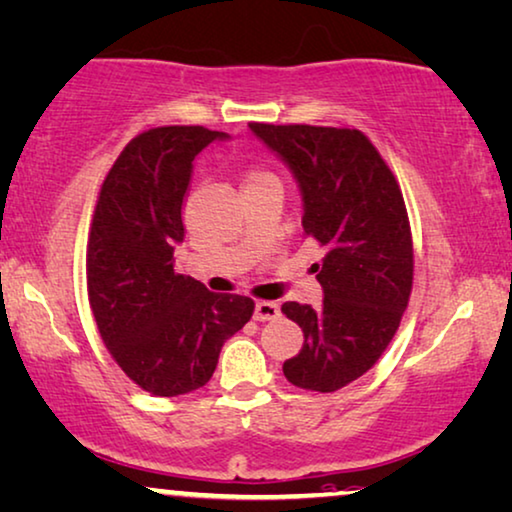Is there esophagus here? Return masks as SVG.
Returning a JSON list of instances; mask_svg holds the SVG:
<instances>
[{"mask_svg": "<svg viewBox=\"0 0 512 512\" xmlns=\"http://www.w3.org/2000/svg\"><path fill=\"white\" fill-rule=\"evenodd\" d=\"M279 316H281L279 304H274V302H256L254 320H258V322H267V320H277Z\"/></svg>", "mask_w": 512, "mask_h": 512, "instance_id": "1", "label": "esophagus"}]
</instances>
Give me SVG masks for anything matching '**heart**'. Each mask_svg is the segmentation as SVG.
<instances>
[{"label":"heart","mask_w":512,"mask_h":512,"mask_svg":"<svg viewBox=\"0 0 512 512\" xmlns=\"http://www.w3.org/2000/svg\"><path fill=\"white\" fill-rule=\"evenodd\" d=\"M267 178H272V176L267 174V171H263V169H249L247 171V185L261 183V180H267Z\"/></svg>","instance_id":"b5f03b06"}]
</instances>
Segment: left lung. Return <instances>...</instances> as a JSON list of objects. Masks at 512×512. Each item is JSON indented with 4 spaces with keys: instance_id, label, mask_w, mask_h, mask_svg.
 I'll return each mask as SVG.
<instances>
[{
    "instance_id": "8db88e82",
    "label": "left lung",
    "mask_w": 512,
    "mask_h": 512,
    "mask_svg": "<svg viewBox=\"0 0 512 512\" xmlns=\"http://www.w3.org/2000/svg\"><path fill=\"white\" fill-rule=\"evenodd\" d=\"M293 169L304 201V238L325 256L313 265L320 309L283 302L304 332L283 375L306 391L332 393L371 371L407 309L414 279L412 229L400 185L364 132L325 125L249 123Z\"/></svg>"
}]
</instances>
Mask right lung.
I'll use <instances>...</instances> for the list:
<instances>
[{
	"mask_svg": "<svg viewBox=\"0 0 512 512\" xmlns=\"http://www.w3.org/2000/svg\"><path fill=\"white\" fill-rule=\"evenodd\" d=\"M224 137L203 125L141 132L107 171L93 210L86 245L93 318L121 371L153 396L208 384L224 341L254 313L251 297L210 293L174 270L192 160Z\"/></svg>",
	"mask_w": 512,
	"mask_h": 512,
	"instance_id": "right-lung-1",
	"label": "right lung"
}]
</instances>
